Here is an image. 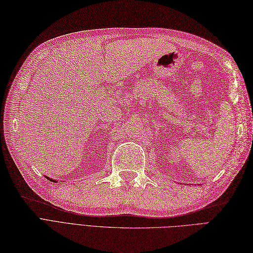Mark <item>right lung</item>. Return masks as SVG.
I'll list each match as a JSON object with an SVG mask.
<instances>
[{"label": "right lung", "instance_id": "obj_1", "mask_svg": "<svg viewBox=\"0 0 253 253\" xmlns=\"http://www.w3.org/2000/svg\"><path fill=\"white\" fill-rule=\"evenodd\" d=\"M46 177V179H49V180H51L52 182H54V183H56V181L55 180H52V179H50V177H47V176H45Z\"/></svg>", "mask_w": 253, "mask_h": 253}]
</instances>
